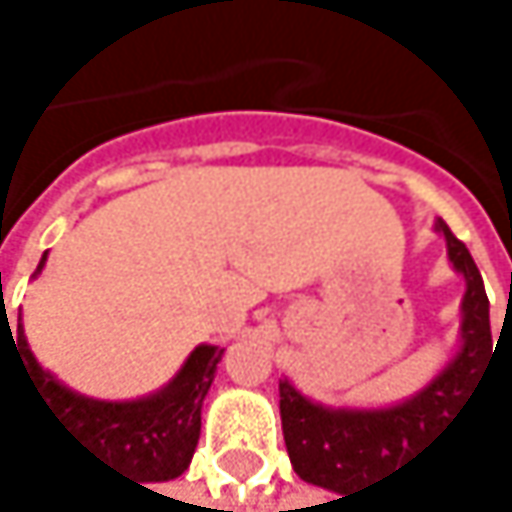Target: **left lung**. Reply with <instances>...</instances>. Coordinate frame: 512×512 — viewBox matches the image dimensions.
Returning a JSON list of instances; mask_svg holds the SVG:
<instances>
[{"label": "left lung", "instance_id": "obj_1", "mask_svg": "<svg viewBox=\"0 0 512 512\" xmlns=\"http://www.w3.org/2000/svg\"><path fill=\"white\" fill-rule=\"evenodd\" d=\"M436 230L448 242V258L467 279L464 294V347L442 375L393 408L381 411H347L322 408L304 399L288 381L279 384V415L282 436L291 467L304 482L322 485L347 498V491L365 485L375 476L399 467L405 458L418 455L421 448L448 427L458 408L479 384V371L491 356V322L488 298L467 245L448 230L439 218ZM504 334V331H501Z\"/></svg>", "mask_w": 512, "mask_h": 512}]
</instances>
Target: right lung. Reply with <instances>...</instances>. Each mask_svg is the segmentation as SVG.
I'll return each instance as SVG.
<instances>
[{
    "label": "right lung",
    "instance_id": "add662e5",
    "mask_svg": "<svg viewBox=\"0 0 512 512\" xmlns=\"http://www.w3.org/2000/svg\"><path fill=\"white\" fill-rule=\"evenodd\" d=\"M39 270L42 264L36 267V273ZM2 341L14 347L17 362L24 365V375L45 408L91 455L147 482L174 479L190 467L202 427V399L214 381V368H218L224 350L208 344L196 347L187 365L178 371V378L156 396L137 402H97L70 393L48 371L39 368L27 347L21 316H17V328L11 331L8 313H0V362Z\"/></svg>",
    "mask_w": 512,
    "mask_h": 512
}]
</instances>
